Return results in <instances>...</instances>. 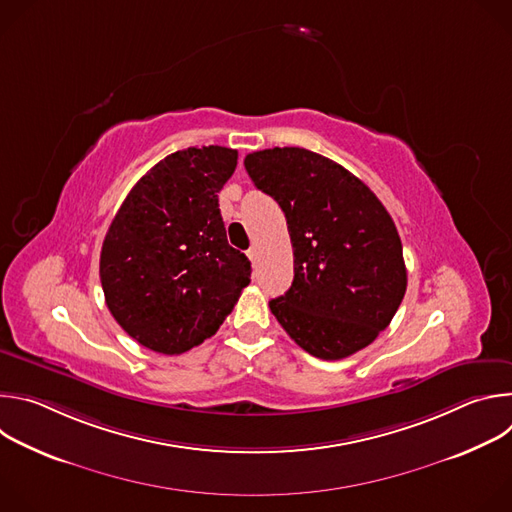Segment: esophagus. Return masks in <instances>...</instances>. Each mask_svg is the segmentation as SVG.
I'll return each instance as SVG.
<instances>
[{"label": "esophagus", "instance_id": "esophagus-1", "mask_svg": "<svg viewBox=\"0 0 512 512\" xmlns=\"http://www.w3.org/2000/svg\"><path fill=\"white\" fill-rule=\"evenodd\" d=\"M247 257L251 259V263H257V249H255V247H251V249L247 251Z\"/></svg>", "mask_w": 512, "mask_h": 512}]
</instances>
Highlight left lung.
Segmentation results:
<instances>
[{
    "mask_svg": "<svg viewBox=\"0 0 512 512\" xmlns=\"http://www.w3.org/2000/svg\"><path fill=\"white\" fill-rule=\"evenodd\" d=\"M253 184L283 210L294 281L269 308L283 330L322 360L346 358L385 330L407 289L403 247L373 190L304 148L245 158Z\"/></svg>",
    "mask_w": 512,
    "mask_h": 512,
    "instance_id": "left-lung-1",
    "label": "left lung"
}]
</instances>
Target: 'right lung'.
Listing matches in <instances>:
<instances>
[{"instance_id": "obj_1", "label": "right lung", "mask_w": 512, "mask_h": 512, "mask_svg": "<svg viewBox=\"0 0 512 512\" xmlns=\"http://www.w3.org/2000/svg\"><path fill=\"white\" fill-rule=\"evenodd\" d=\"M237 150L208 145L170 154L127 194L105 235L99 275L117 324L141 346L182 354L210 338L251 281L233 249L218 192Z\"/></svg>"}]
</instances>
